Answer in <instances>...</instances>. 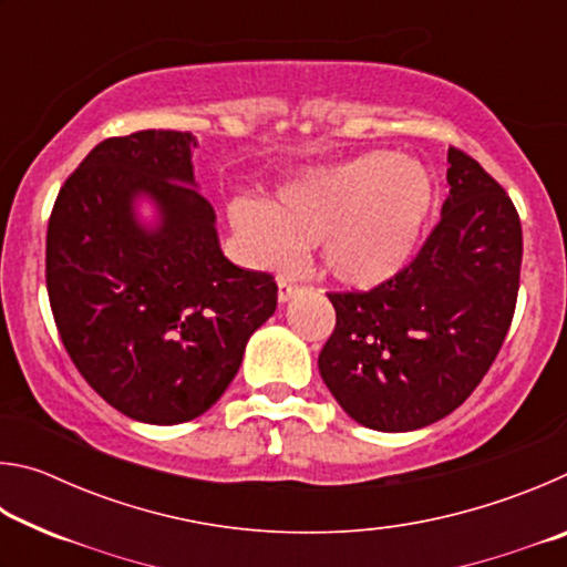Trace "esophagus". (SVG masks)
Masks as SVG:
<instances>
[{
  "label": "esophagus",
  "instance_id": "esophagus-1",
  "mask_svg": "<svg viewBox=\"0 0 567 567\" xmlns=\"http://www.w3.org/2000/svg\"><path fill=\"white\" fill-rule=\"evenodd\" d=\"M297 292H300V287H297L295 282H290V280H285V277H282L280 282H277V300H280V302L292 300Z\"/></svg>",
  "mask_w": 567,
  "mask_h": 567
}]
</instances>
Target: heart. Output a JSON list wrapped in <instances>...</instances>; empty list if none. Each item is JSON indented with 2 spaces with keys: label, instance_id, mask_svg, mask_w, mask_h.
<instances>
[{
  "label": "heart",
  "instance_id": "heart-1",
  "mask_svg": "<svg viewBox=\"0 0 567 567\" xmlns=\"http://www.w3.org/2000/svg\"><path fill=\"white\" fill-rule=\"evenodd\" d=\"M437 205V185L420 162L372 152L287 185L270 207L239 199L233 225L257 262L287 267L300 247H322L332 280L370 290L415 257Z\"/></svg>",
  "mask_w": 567,
  "mask_h": 567
}]
</instances>
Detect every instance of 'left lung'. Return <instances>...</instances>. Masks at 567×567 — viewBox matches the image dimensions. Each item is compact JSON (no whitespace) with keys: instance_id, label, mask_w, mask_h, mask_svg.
<instances>
[{"instance_id":"1","label":"left lung","mask_w":567,"mask_h":567,"mask_svg":"<svg viewBox=\"0 0 567 567\" xmlns=\"http://www.w3.org/2000/svg\"><path fill=\"white\" fill-rule=\"evenodd\" d=\"M443 217L398 277L328 292L338 315L320 375L360 425L408 433L473 395L511 330L523 227L513 199L463 150H447Z\"/></svg>"}]
</instances>
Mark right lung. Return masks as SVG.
I'll return each instance as SVG.
<instances>
[{
  "label": "right lung",
  "instance_id": "1",
  "mask_svg": "<svg viewBox=\"0 0 567 567\" xmlns=\"http://www.w3.org/2000/svg\"><path fill=\"white\" fill-rule=\"evenodd\" d=\"M192 145L175 130L100 142L47 225V292L66 354L104 402L150 425L213 408L277 307L275 277L219 249L215 209L189 187ZM140 190L163 213L155 234L131 215Z\"/></svg>",
  "mask_w": 567,
  "mask_h": 567
}]
</instances>
